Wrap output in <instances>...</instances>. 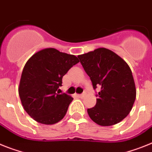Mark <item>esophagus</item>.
<instances>
[{"instance_id": "34e87169", "label": "esophagus", "mask_w": 152, "mask_h": 152, "mask_svg": "<svg viewBox=\"0 0 152 152\" xmlns=\"http://www.w3.org/2000/svg\"><path fill=\"white\" fill-rule=\"evenodd\" d=\"M85 95V92H84V93H82V94H78V97H80V98H83Z\"/></svg>"}]
</instances>
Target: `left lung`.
Listing matches in <instances>:
<instances>
[{"label": "left lung", "mask_w": 152, "mask_h": 152, "mask_svg": "<svg viewBox=\"0 0 152 152\" xmlns=\"http://www.w3.org/2000/svg\"><path fill=\"white\" fill-rule=\"evenodd\" d=\"M81 65L90 77L93 88L98 87L94 107L88 109L89 117L101 126H111L130 113L136 98L131 68L118 54L107 48L78 55Z\"/></svg>", "instance_id": "1"}]
</instances>
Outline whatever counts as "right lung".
<instances>
[{
  "label": "right lung",
  "instance_id": "right-lung-1",
  "mask_svg": "<svg viewBox=\"0 0 152 152\" xmlns=\"http://www.w3.org/2000/svg\"><path fill=\"white\" fill-rule=\"evenodd\" d=\"M79 62L75 55L46 48L26 63L19 85V96L26 112L45 124L58 122L66 115L73 98L60 94L62 77Z\"/></svg>",
  "mask_w": 152,
  "mask_h": 152
}]
</instances>
